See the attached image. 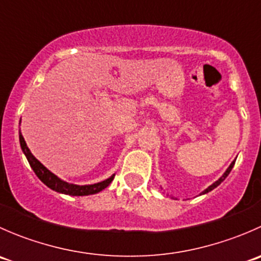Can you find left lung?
Here are the masks:
<instances>
[{"instance_id":"obj_1","label":"left lung","mask_w":261,"mask_h":261,"mask_svg":"<svg viewBox=\"0 0 261 261\" xmlns=\"http://www.w3.org/2000/svg\"><path fill=\"white\" fill-rule=\"evenodd\" d=\"M235 162H236V160H233V162H232V163H231V164H230V167H228V168H227V170H226V172H225V173H223V175H222V177H221V178H220V179H218V180H216V181H215V183H213V184H212V186H210V187H208V188H207V189H204V191H203V192H202V193H201V194H204V193H208V192H211V191H212V189H215V188H216V187H217V186H220V184H221V183H222V181L226 179V177H227V175H228V174H230L231 169H232V168H233V165H235Z\"/></svg>"}]
</instances>
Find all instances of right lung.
Wrapping results in <instances>:
<instances>
[{"label": "right lung", "instance_id": "add662e5", "mask_svg": "<svg viewBox=\"0 0 261 261\" xmlns=\"http://www.w3.org/2000/svg\"><path fill=\"white\" fill-rule=\"evenodd\" d=\"M18 138H20L21 149H22L23 154H25L30 167L33 168V170L35 172V174L38 175L39 179L43 181L45 186H48L50 189H53V191L59 192V193L69 194V196H89V194H96L98 193V192H101L102 189L109 187L110 183L114 180L115 174L111 175L109 179L99 181V183L96 184H89V186H77V184L67 183V181L58 178L55 174H53L49 169H46V168L44 167L33 154H31L30 149L26 145L25 140H23V136L21 135V133L20 135H18Z\"/></svg>", "mask_w": 261, "mask_h": 261}]
</instances>
